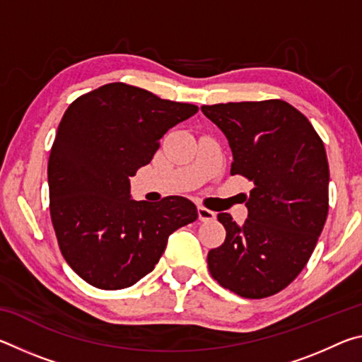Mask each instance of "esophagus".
I'll return each instance as SVG.
<instances>
[{
    "label": "esophagus",
    "instance_id": "obj_1",
    "mask_svg": "<svg viewBox=\"0 0 362 362\" xmlns=\"http://www.w3.org/2000/svg\"><path fill=\"white\" fill-rule=\"evenodd\" d=\"M198 217L201 222H212V220H216V212L204 206H198Z\"/></svg>",
    "mask_w": 362,
    "mask_h": 362
}]
</instances>
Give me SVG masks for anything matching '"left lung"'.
Here are the masks:
<instances>
[{
  "label": "left lung",
  "instance_id": "1",
  "mask_svg": "<svg viewBox=\"0 0 362 362\" xmlns=\"http://www.w3.org/2000/svg\"><path fill=\"white\" fill-rule=\"evenodd\" d=\"M233 153L230 174L254 182L244 225L218 214L226 236L207 254L212 278L244 298L286 289L313 254L329 211V164L305 115L279 99L201 107Z\"/></svg>",
  "mask_w": 362,
  "mask_h": 362
}]
</instances>
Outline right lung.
<instances>
[{
  "label": "right lung",
  "mask_w": 362,
  "mask_h": 362,
  "mask_svg": "<svg viewBox=\"0 0 362 362\" xmlns=\"http://www.w3.org/2000/svg\"><path fill=\"white\" fill-rule=\"evenodd\" d=\"M198 112L126 83L100 86L70 103L47 163L49 211L64 259L103 291L148 274L168 238L198 218L182 196L134 201L129 177L146 166L170 127Z\"/></svg>",
  "instance_id": "1"
}]
</instances>
